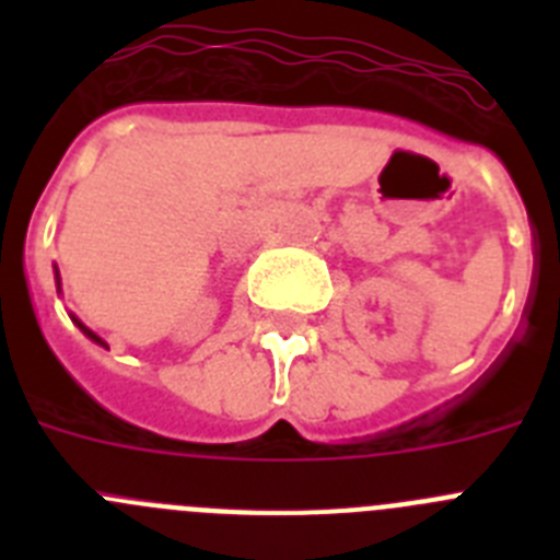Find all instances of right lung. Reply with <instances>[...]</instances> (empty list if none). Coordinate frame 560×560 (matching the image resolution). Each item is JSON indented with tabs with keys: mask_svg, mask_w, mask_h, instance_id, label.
Listing matches in <instances>:
<instances>
[{
	"mask_svg": "<svg viewBox=\"0 0 560 560\" xmlns=\"http://www.w3.org/2000/svg\"><path fill=\"white\" fill-rule=\"evenodd\" d=\"M75 323H78V319H75ZM78 328H81V330H83V334H86V336H89V339H92V341H97V345H103V348H106V341H103V339H101V336H97V334H92V330H89V328H86V325H83V323H78Z\"/></svg>",
	"mask_w": 560,
	"mask_h": 560,
	"instance_id": "add662e5",
	"label": "right lung"
}]
</instances>
